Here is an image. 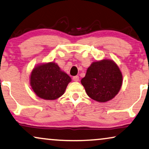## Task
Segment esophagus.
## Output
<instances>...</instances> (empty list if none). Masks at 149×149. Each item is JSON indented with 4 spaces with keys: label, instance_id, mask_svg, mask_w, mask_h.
Segmentation results:
<instances>
[{
    "label": "esophagus",
    "instance_id": "1",
    "mask_svg": "<svg viewBox=\"0 0 149 149\" xmlns=\"http://www.w3.org/2000/svg\"><path fill=\"white\" fill-rule=\"evenodd\" d=\"M72 80L74 81H79V76H74V77H72Z\"/></svg>",
    "mask_w": 149,
    "mask_h": 149
}]
</instances>
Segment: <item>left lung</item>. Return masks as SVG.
I'll return each mask as SVG.
<instances>
[{"label":"left lung","mask_w":149,"mask_h":149,"mask_svg":"<svg viewBox=\"0 0 149 149\" xmlns=\"http://www.w3.org/2000/svg\"><path fill=\"white\" fill-rule=\"evenodd\" d=\"M81 82L89 97L99 102H106L119 93L123 76L113 60L104 59L91 64Z\"/></svg>","instance_id":"1"}]
</instances>
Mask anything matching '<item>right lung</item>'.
Returning a JSON list of instances; mask_svg holds the SVG:
<instances>
[{"label": "right lung", "mask_w": 149, "mask_h": 149, "mask_svg": "<svg viewBox=\"0 0 149 149\" xmlns=\"http://www.w3.org/2000/svg\"><path fill=\"white\" fill-rule=\"evenodd\" d=\"M70 81V77L53 62L34 67L30 77V83L34 92L38 97L47 100L62 96Z\"/></svg>", "instance_id": "right-lung-1"}]
</instances>
